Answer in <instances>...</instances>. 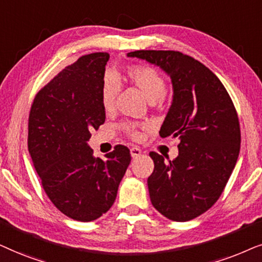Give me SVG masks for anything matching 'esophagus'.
<instances>
[{"label":"esophagus","instance_id":"obj_1","mask_svg":"<svg viewBox=\"0 0 262 262\" xmlns=\"http://www.w3.org/2000/svg\"><path fill=\"white\" fill-rule=\"evenodd\" d=\"M141 153H142V151H141L140 147H137V146H134V147L130 148V155H132V157H133V158H138V157L140 156Z\"/></svg>","mask_w":262,"mask_h":262}]
</instances>
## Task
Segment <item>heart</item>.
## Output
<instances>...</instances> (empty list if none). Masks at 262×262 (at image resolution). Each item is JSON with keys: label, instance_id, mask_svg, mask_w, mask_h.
<instances>
[{"label": "heart", "instance_id": "1", "mask_svg": "<svg viewBox=\"0 0 262 262\" xmlns=\"http://www.w3.org/2000/svg\"><path fill=\"white\" fill-rule=\"evenodd\" d=\"M118 81H125L133 85L141 91V93L148 99L149 102H157L162 100L165 95V80L163 75L153 67L145 64H130L127 66L122 73L115 75ZM118 92L117 81L114 76L107 75L103 80L102 87H100V104L104 111H111L115 106V99H116ZM140 124L127 123L122 124L125 133L130 135L132 138H139L138 128ZM141 128H146V125H141Z\"/></svg>", "mask_w": 262, "mask_h": 262}]
</instances>
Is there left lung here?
Instances as JSON below:
<instances>
[{"instance_id":"obj_1","label":"left lung","mask_w":262,"mask_h":262,"mask_svg":"<svg viewBox=\"0 0 262 262\" xmlns=\"http://www.w3.org/2000/svg\"><path fill=\"white\" fill-rule=\"evenodd\" d=\"M127 56L158 66L171 79L173 98L159 134L180 138L179 156L165 162L149 152L155 170L147 186L159 213L191 221L217 202L236 165L241 130L235 105L214 73L190 56L172 50Z\"/></svg>"}]
</instances>
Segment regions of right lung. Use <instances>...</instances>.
<instances>
[{
    "label": "right lung",
    "instance_id": "obj_1",
    "mask_svg": "<svg viewBox=\"0 0 262 262\" xmlns=\"http://www.w3.org/2000/svg\"><path fill=\"white\" fill-rule=\"evenodd\" d=\"M110 55L81 56L34 97L29 116V152L45 193L57 210L92 222L113 206L130 151L116 145L106 160L93 157L91 130L105 122L100 104Z\"/></svg>",
    "mask_w": 262,
    "mask_h": 262
}]
</instances>
